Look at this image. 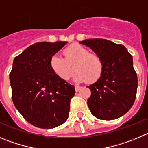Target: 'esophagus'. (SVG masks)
Returning <instances> with one entry per match:
<instances>
[{"label":"esophagus","mask_w":148,"mask_h":148,"mask_svg":"<svg viewBox=\"0 0 148 148\" xmlns=\"http://www.w3.org/2000/svg\"><path fill=\"white\" fill-rule=\"evenodd\" d=\"M81 89V87L80 86H75V90H76V92H78V91H79Z\"/></svg>","instance_id":"obj_1"}]
</instances>
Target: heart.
<instances>
[{"label":"heart","mask_w":148,"mask_h":148,"mask_svg":"<svg viewBox=\"0 0 148 148\" xmlns=\"http://www.w3.org/2000/svg\"><path fill=\"white\" fill-rule=\"evenodd\" d=\"M65 58L54 54L50 59V67L56 75L69 80L74 69L77 70L74 80L77 82H97L102 76L103 62L99 55L90 53L79 44H72L64 50Z\"/></svg>","instance_id":"obj_1"}]
</instances>
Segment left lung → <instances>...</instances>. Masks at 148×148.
<instances>
[{
	"label": "left lung",
	"instance_id": "8db88e82",
	"mask_svg": "<svg viewBox=\"0 0 148 148\" xmlns=\"http://www.w3.org/2000/svg\"><path fill=\"white\" fill-rule=\"evenodd\" d=\"M79 43L90 48L103 62L97 82L88 86L91 91L88 106L95 117L112 120L121 117L134 105L138 80L133 58L123 45L106 39H87Z\"/></svg>",
	"mask_w": 148,
	"mask_h": 148
}]
</instances>
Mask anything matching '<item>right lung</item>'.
Listing matches in <instances>:
<instances>
[{
	"instance_id": "right-lung-1",
	"label": "right lung",
	"mask_w": 148,
	"mask_h": 148,
	"mask_svg": "<svg viewBox=\"0 0 148 148\" xmlns=\"http://www.w3.org/2000/svg\"><path fill=\"white\" fill-rule=\"evenodd\" d=\"M68 42H37L15 57L9 74L14 106L35 127L61 125L69 115L74 86L60 78L50 67L51 56Z\"/></svg>"
}]
</instances>
